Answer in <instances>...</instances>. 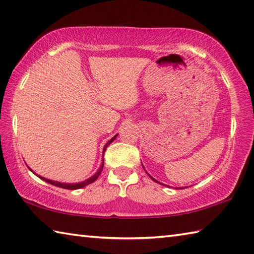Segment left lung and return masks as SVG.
<instances>
[{"instance_id": "obj_1", "label": "left lung", "mask_w": 254, "mask_h": 254, "mask_svg": "<svg viewBox=\"0 0 254 254\" xmlns=\"http://www.w3.org/2000/svg\"><path fill=\"white\" fill-rule=\"evenodd\" d=\"M150 178H151L152 180H154V179H153V178H152V177H150ZM154 181H155V182H158V181H156V180H154ZM161 184H162V183H161Z\"/></svg>"}]
</instances>
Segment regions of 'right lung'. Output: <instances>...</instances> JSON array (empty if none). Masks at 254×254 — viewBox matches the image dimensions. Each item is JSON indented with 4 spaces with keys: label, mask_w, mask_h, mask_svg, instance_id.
<instances>
[{
    "label": "right lung",
    "mask_w": 254,
    "mask_h": 254,
    "mask_svg": "<svg viewBox=\"0 0 254 254\" xmlns=\"http://www.w3.org/2000/svg\"><path fill=\"white\" fill-rule=\"evenodd\" d=\"M115 137H117V135L113 136L112 139L110 140V141L107 143V144H105V146H104V151H103V152H105V150H107V147L110 145V143L113 142ZM103 165H104V161L102 162V165H101L100 169L98 170V172H96L94 175H92V177H91L90 179H87V180H85V181H83V182H81V183H74V184H71V183H70V184H67V183H60V182L52 181V180H48V179L42 178V177H39V178H41L42 180H44V181H47L48 183L52 184V186H55V187H59V188H62V189H67V190H76V189L84 188L85 186H87V184L93 183V182L95 181V180L99 178V175L101 174V172H102V170H103ZM30 170H31V169H30ZM36 175H38V174H36Z\"/></svg>",
    "instance_id": "right-lung-1"
}]
</instances>
